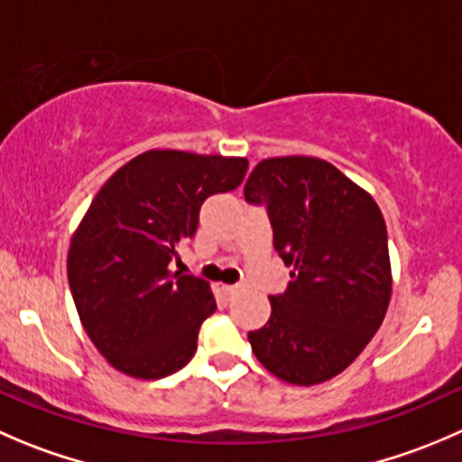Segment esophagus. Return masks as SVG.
I'll return each instance as SVG.
<instances>
[{
	"label": "esophagus",
	"mask_w": 462,
	"mask_h": 462,
	"mask_svg": "<svg viewBox=\"0 0 462 462\" xmlns=\"http://www.w3.org/2000/svg\"><path fill=\"white\" fill-rule=\"evenodd\" d=\"M223 291H226V293L230 295V298H235V295L244 293L245 286L244 284H227V286H223Z\"/></svg>",
	"instance_id": "1"
}]
</instances>
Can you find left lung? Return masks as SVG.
<instances>
[{"instance_id":"8db88e82","label":"left lung","mask_w":462,"mask_h":462,"mask_svg":"<svg viewBox=\"0 0 462 462\" xmlns=\"http://www.w3.org/2000/svg\"><path fill=\"white\" fill-rule=\"evenodd\" d=\"M266 205L273 245L291 266L271 318L248 331L259 364L282 382L316 386L343 373L382 327L393 293L386 221L373 196L309 155L262 160L244 187Z\"/></svg>"}]
</instances>
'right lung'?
<instances>
[{
    "label": "right lung",
    "instance_id": "add662e5",
    "mask_svg": "<svg viewBox=\"0 0 462 462\" xmlns=\"http://www.w3.org/2000/svg\"><path fill=\"white\" fill-rule=\"evenodd\" d=\"M245 158L153 149L107 178L71 235L67 280L80 325L112 368L135 379L178 373L217 309L212 289L169 271L196 235L200 205L236 189Z\"/></svg>",
    "mask_w": 462,
    "mask_h": 462
}]
</instances>
